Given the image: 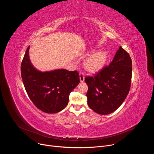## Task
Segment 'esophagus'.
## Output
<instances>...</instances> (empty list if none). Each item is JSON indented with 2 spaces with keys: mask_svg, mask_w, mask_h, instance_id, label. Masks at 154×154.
Instances as JSON below:
<instances>
[{
  "mask_svg": "<svg viewBox=\"0 0 154 154\" xmlns=\"http://www.w3.org/2000/svg\"><path fill=\"white\" fill-rule=\"evenodd\" d=\"M79 76H80V81L81 82H84V80H85V77H84V75H83V74L82 73V72H80V74H79Z\"/></svg>",
  "mask_w": 154,
  "mask_h": 154,
  "instance_id": "34e87169",
  "label": "esophagus"
}]
</instances>
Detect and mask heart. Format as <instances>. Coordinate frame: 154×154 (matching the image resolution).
<instances>
[{"mask_svg": "<svg viewBox=\"0 0 154 154\" xmlns=\"http://www.w3.org/2000/svg\"><path fill=\"white\" fill-rule=\"evenodd\" d=\"M92 51L91 53L94 52ZM108 59V54L105 51L96 52L88 57L83 62L85 69L90 73H96L103 68Z\"/></svg>", "mask_w": 154, "mask_h": 154, "instance_id": "heart-1", "label": "heart"}]
</instances>
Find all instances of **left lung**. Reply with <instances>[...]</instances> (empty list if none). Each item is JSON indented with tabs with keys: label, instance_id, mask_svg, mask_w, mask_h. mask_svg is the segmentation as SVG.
<instances>
[{
	"label": "left lung",
	"instance_id": "obj_1",
	"mask_svg": "<svg viewBox=\"0 0 154 154\" xmlns=\"http://www.w3.org/2000/svg\"><path fill=\"white\" fill-rule=\"evenodd\" d=\"M132 61L121 46L113 61L94 76H87L88 105L100 115H108L117 109L125 99L130 88Z\"/></svg>",
	"mask_w": 154,
	"mask_h": 154
}]
</instances>
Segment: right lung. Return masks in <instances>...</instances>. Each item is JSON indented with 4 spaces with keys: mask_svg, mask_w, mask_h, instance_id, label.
I'll return each mask as SVG.
<instances>
[{
    "mask_svg": "<svg viewBox=\"0 0 154 154\" xmlns=\"http://www.w3.org/2000/svg\"><path fill=\"white\" fill-rule=\"evenodd\" d=\"M29 46L22 61L21 77L27 93L33 104L47 113H56L67 106L70 93L80 83L77 71L56 69L41 72L29 58Z\"/></svg>",
    "mask_w": 154,
    "mask_h": 154,
    "instance_id": "1",
    "label": "right lung"
}]
</instances>
